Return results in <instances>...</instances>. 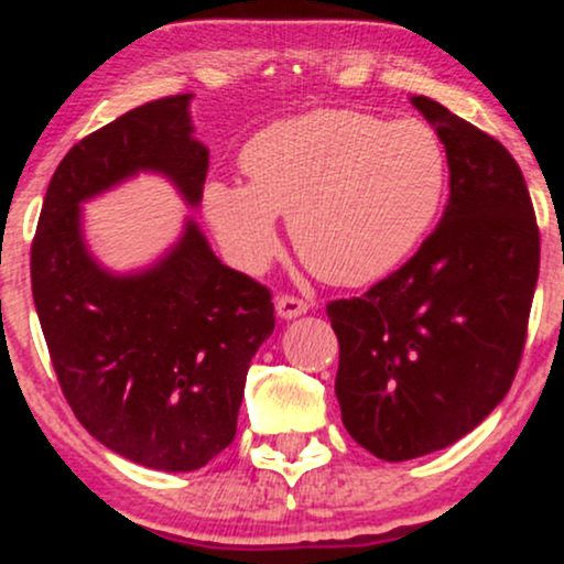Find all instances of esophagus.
Wrapping results in <instances>:
<instances>
[{
	"instance_id": "obj_1",
	"label": "esophagus",
	"mask_w": 564,
	"mask_h": 564,
	"mask_svg": "<svg viewBox=\"0 0 564 564\" xmlns=\"http://www.w3.org/2000/svg\"><path fill=\"white\" fill-rule=\"evenodd\" d=\"M275 310H278V315H281V318L291 321V318H296V315L307 313V302L300 300V296L281 294V296H278V300H275Z\"/></svg>"
}]
</instances>
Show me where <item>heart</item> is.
Instances as JSON below:
<instances>
[{
	"label": "heart",
	"mask_w": 564,
	"mask_h": 564,
	"mask_svg": "<svg viewBox=\"0 0 564 564\" xmlns=\"http://www.w3.org/2000/svg\"><path fill=\"white\" fill-rule=\"evenodd\" d=\"M249 185L212 183L206 215L246 270L278 251L275 215L323 281H377L424 241L448 185L443 142L424 121L313 111L262 129L243 148Z\"/></svg>",
	"instance_id": "b5f03b06"
}]
</instances>
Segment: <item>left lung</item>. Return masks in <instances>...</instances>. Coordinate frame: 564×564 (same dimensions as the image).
Here are the masks:
<instances>
[{"instance_id":"obj_1","label":"left lung","mask_w":564,"mask_h":564,"mask_svg":"<svg viewBox=\"0 0 564 564\" xmlns=\"http://www.w3.org/2000/svg\"><path fill=\"white\" fill-rule=\"evenodd\" d=\"M411 102L448 156L443 219L403 268L364 296L326 304L341 422L384 462L445 448L501 403L541 260L533 200L507 148L430 97Z\"/></svg>"}]
</instances>
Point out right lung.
Here are the masks:
<instances>
[{"instance_id":"right-lung-1","label":"right lung","mask_w":564,"mask_h":564,"mask_svg":"<svg viewBox=\"0 0 564 564\" xmlns=\"http://www.w3.org/2000/svg\"><path fill=\"white\" fill-rule=\"evenodd\" d=\"M191 95L132 108L76 142L47 185L31 241V291L70 411L106 448L164 471L209 464L236 437L246 373L273 334V294L215 257L187 223L156 268L111 275L87 254L79 204L140 170L204 196L209 151Z\"/></svg>"}]
</instances>
